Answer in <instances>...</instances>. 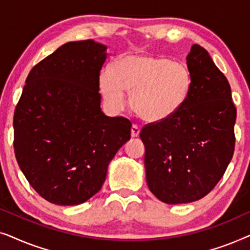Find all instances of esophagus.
<instances>
[{
    "mask_svg": "<svg viewBox=\"0 0 250 250\" xmlns=\"http://www.w3.org/2000/svg\"><path fill=\"white\" fill-rule=\"evenodd\" d=\"M139 134H140V127L138 125H133L131 128L132 138H136V136H139Z\"/></svg>",
    "mask_w": 250,
    "mask_h": 250,
    "instance_id": "34e87169",
    "label": "esophagus"
}]
</instances>
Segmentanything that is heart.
<instances>
[{
  "mask_svg": "<svg viewBox=\"0 0 250 250\" xmlns=\"http://www.w3.org/2000/svg\"><path fill=\"white\" fill-rule=\"evenodd\" d=\"M193 78L181 61L149 54H128L104 68L100 88L112 109L125 105V91L131 92V108L142 121L158 123L175 114L189 98Z\"/></svg>",
  "mask_w": 250,
  "mask_h": 250,
  "instance_id": "obj_1",
  "label": "heart"
}]
</instances>
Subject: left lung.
<instances>
[{"mask_svg":"<svg viewBox=\"0 0 250 250\" xmlns=\"http://www.w3.org/2000/svg\"><path fill=\"white\" fill-rule=\"evenodd\" d=\"M187 64L193 78L189 98L175 114L140 133L149 189L170 205L209 193L234 151L237 109L227 77L198 44L191 46Z\"/></svg>","mask_w":250,"mask_h":250,"instance_id":"obj_1","label":"left lung"}]
</instances>
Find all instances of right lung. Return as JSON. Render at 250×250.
Returning <instances> with one entry per match:
<instances>
[{
	"label": "right lung",
	"instance_id": "1",
	"mask_svg": "<svg viewBox=\"0 0 250 250\" xmlns=\"http://www.w3.org/2000/svg\"><path fill=\"white\" fill-rule=\"evenodd\" d=\"M107 46L68 42L33 67L13 117L15 153L34 190L60 206L99 192L132 124L101 111L99 76Z\"/></svg>",
	"mask_w": 250,
	"mask_h": 250
}]
</instances>
